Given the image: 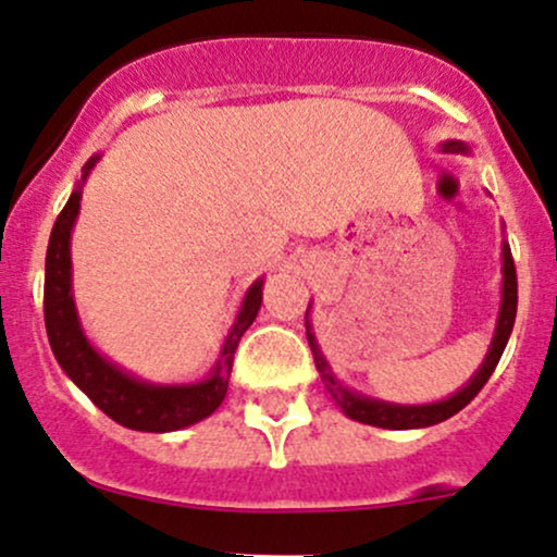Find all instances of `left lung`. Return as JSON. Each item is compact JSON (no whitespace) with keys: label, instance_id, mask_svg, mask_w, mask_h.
Wrapping results in <instances>:
<instances>
[{"label":"left lung","instance_id":"left-lung-1","mask_svg":"<svg viewBox=\"0 0 557 557\" xmlns=\"http://www.w3.org/2000/svg\"><path fill=\"white\" fill-rule=\"evenodd\" d=\"M445 152H468V147L463 141H445L442 144ZM516 308H518V278H516V262L513 255H510V245L505 242L503 245V302H499V315H497V329L495 336H492L490 352H486L484 362L479 366V371L473 373L471 381L463 386L460 392H455L453 397L442 399V403H431V405H395V403H381V399H371L362 397L358 392H349L347 386H342V381L331 373L326 358H323L321 347H318L315 334H312L308 312H305V329H308V342L312 349V358H315V368L321 373L323 386L334 399L336 405L342 408V413L352 421L368 423V426H379V429H423V426H434V423L447 421L455 413L466 408L473 397L479 395L481 386L490 381L492 373H495L499 358H503V349L508 345L510 331H513L516 323Z\"/></svg>","mask_w":557,"mask_h":557}]
</instances>
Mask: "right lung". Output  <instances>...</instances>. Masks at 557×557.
<instances>
[{
	"mask_svg": "<svg viewBox=\"0 0 557 557\" xmlns=\"http://www.w3.org/2000/svg\"><path fill=\"white\" fill-rule=\"evenodd\" d=\"M99 154L84 165V184ZM81 184L54 221L47 247V276H44V323H47L49 345L62 371L73 384L97 405L102 413L121 426L136 431H178L212 416L228 392L234 352L245 331L252 326L262 302V278L255 281L245 295L239 315L231 326L226 345L221 349L215 368L199 384H149V381L128 376L110 360H104L86 339L81 329L71 284V231L81 210Z\"/></svg>",
	"mask_w": 557,
	"mask_h": 557,
	"instance_id": "obj_1",
	"label": "right lung"
}]
</instances>
